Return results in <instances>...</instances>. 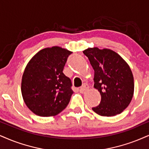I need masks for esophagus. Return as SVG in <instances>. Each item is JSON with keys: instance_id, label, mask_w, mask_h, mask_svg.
<instances>
[{"instance_id": "esophagus-1", "label": "esophagus", "mask_w": 149, "mask_h": 149, "mask_svg": "<svg viewBox=\"0 0 149 149\" xmlns=\"http://www.w3.org/2000/svg\"><path fill=\"white\" fill-rule=\"evenodd\" d=\"M89 89V86L87 84H84L82 85L81 87L80 91H88Z\"/></svg>"}]
</instances>
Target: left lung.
<instances>
[{
    "label": "left lung",
    "mask_w": 149,
    "mask_h": 149,
    "mask_svg": "<svg viewBox=\"0 0 149 149\" xmlns=\"http://www.w3.org/2000/svg\"><path fill=\"white\" fill-rule=\"evenodd\" d=\"M83 53L94 69V86L102 97L100 104L92 108L93 111L107 117L121 113L133 96V76L129 65L109 49L88 48Z\"/></svg>",
    "instance_id": "left-lung-1"
}]
</instances>
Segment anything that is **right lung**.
Returning a JSON list of instances; mask_svg holds the SVG:
<instances>
[{"mask_svg":"<svg viewBox=\"0 0 149 149\" xmlns=\"http://www.w3.org/2000/svg\"><path fill=\"white\" fill-rule=\"evenodd\" d=\"M72 53L60 47H47L27 63L21 93L26 106L38 116H54L68 105L73 91L70 79L63 70Z\"/></svg>","mask_w":149,"mask_h":149,"instance_id":"right-lung-1","label":"right lung"}]
</instances>
